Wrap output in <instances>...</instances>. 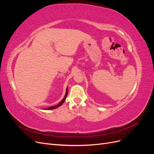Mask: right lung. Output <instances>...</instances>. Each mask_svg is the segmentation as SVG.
Segmentation results:
<instances>
[{
  "mask_svg": "<svg viewBox=\"0 0 154 154\" xmlns=\"http://www.w3.org/2000/svg\"><path fill=\"white\" fill-rule=\"evenodd\" d=\"M67 93H68V88H67V89H66V95H65V97H63V99L60 102V103L58 104V105H55V106H51V107H49V108H47V109H45V110H50V109H57V108H58V106H60V105H62L63 103V102L65 101V100H66V97H67Z\"/></svg>",
  "mask_w": 154,
  "mask_h": 154,
  "instance_id": "add662e5",
  "label": "right lung"
}]
</instances>
